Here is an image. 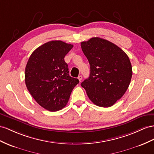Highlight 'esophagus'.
I'll list each match as a JSON object with an SVG mask.
<instances>
[{
	"label": "esophagus",
	"instance_id": "1",
	"mask_svg": "<svg viewBox=\"0 0 154 154\" xmlns=\"http://www.w3.org/2000/svg\"><path fill=\"white\" fill-rule=\"evenodd\" d=\"M82 75H79V76L78 77V79L79 80L80 82H81V81L82 80Z\"/></svg>",
	"mask_w": 154,
	"mask_h": 154
}]
</instances>
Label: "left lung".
<instances>
[{"label": "left lung", "mask_w": 154, "mask_h": 154, "mask_svg": "<svg viewBox=\"0 0 154 154\" xmlns=\"http://www.w3.org/2000/svg\"><path fill=\"white\" fill-rule=\"evenodd\" d=\"M81 45L90 66V76L81 85L94 104L111 107L124 96L131 82L129 58L119 47L98 37L82 42Z\"/></svg>", "instance_id": "8db88e82"}]
</instances>
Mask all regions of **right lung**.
Returning <instances> with one entry per match:
<instances>
[{"instance_id":"right-lung-1","label":"right lung","mask_w":154,"mask_h":154,"mask_svg":"<svg viewBox=\"0 0 154 154\" xmlns=\"http://www.w3.org/2000/svg\"><path fill=\"white\" fill-rule=\"evenodd\" d=\"M73 45L60 40L44 43L31 54L25 68V84L37 103L51 112L66 105L79 79L69 75L64 57Z\"/></svg>"}]
</instances>
